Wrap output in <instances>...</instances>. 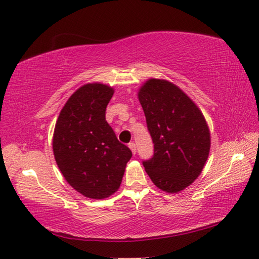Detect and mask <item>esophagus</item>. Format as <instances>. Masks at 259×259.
<instances>
[{
  "label": "esophagus",
  "instance_id": "1",
  "mask_svg": "<svg viewBox=\"0 0 259 259\" xmlns=\"http://www.w3.org/2000/svg\"><path fill=\"white\" fill-rule=\"evenodd\" d=\"M129 148L131 149V151H133L134 155H136V145H135V142H130Z\"/></svg>",
  "mask_w": 259,
  "mask_h": 259
}]
</instances>
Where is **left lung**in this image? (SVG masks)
<instances>
[{
  "mask_svg": "<svg viewBox=\"0 0 259 259\" xmlns=\"http://www.w3.org/2000/svg\"><path fill=\"white\" fill-rule=\"evenodd\" d=\"M153 156L142 164L152 183L167 192L192 184L205 166L210 135L200 110L178 87L150 79L139 91Z\"/></svg>",
  "mask_w": 259,
  "mask_h": 259,
  "instance_id": "obj_1",
  "label": "left lung"
}]
</instances>
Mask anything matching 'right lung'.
<instances>
[{
  "label": "right lung",
  "mask_w": 259,
  "mask_h": 259,
  "mask_svg": "<svg viewBox=\"0 0 259 259\" xmlns=\"http://www.w3.org/2000/svg\"><path fill=\"white\" fill-rule=\"evenodd\" d=\"M113 89L85 84L60 112L53 135V152L65 180L85 197L103 199L118 190L133 152L121 144L106 120Z\"/></svg>",
  "instance_id": "1"
}]
</instances>
